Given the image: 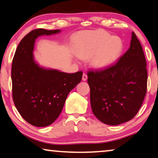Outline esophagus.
<instances>
[{"mask_svg":"<svg viewBox=\"0 0 158 158\" xmlns=\"http://www.w3.org/2000/svg\"><path fill=\"white\" fill-rule=\"evenodd\" d=\"M82 80L83 81H86L87 80V76L85 73H83L82 74Z\"/></svg>","mask_w":158,"mask_h":158,"instance_id":"1","label":"esophagus"}]
</instances>
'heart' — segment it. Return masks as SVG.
<instances>
[{
	"label": "heart",
	"instance_id": "1",
	"mask_svg": "<svg viewBox=\"0 0 158 158\" xmlns=\"http://www.w3.org/2000/svg\"><path fill=\"white\" fill-rule=\"evenodd\" d=\"M123 48L119 37L110 36L104 30L85 31L75 41L74 52L82 60L90 58V65L94 69H106L114 63Z\"/></svg>",
	"mask_w": 158,
	"mask_h": 158
}]
</instances>
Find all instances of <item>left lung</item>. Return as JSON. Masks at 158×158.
I'll return each mask as SVG.
<instances>
[{"mask_svg":"<svg viewBox=\"0 0 158 158\" xmlns=\"http://www.w3.org/2000/svg\"><path fill=\"white\" fill-rule=\"evenodd\" d=\"M87 76L92 110L99 121L116 126L132 119L143 102L148 81L144 52L135 33L116 64Z\"/></svg>","mask_w":158,"mask_h":158,"instance_id":"obj_1","label":"left lung"}]
</instances>
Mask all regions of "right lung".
<instances>
[{
    "label": "right lung",
    "instance_id": "add662e5",
    "mask_svg": "<svg viewBox=\"0 0 158 158\" xmlns=\"http://www.w3.org/2000/svg\"><path fill=\"white\" fill-rule=\"evenodd\" d=\"M60 30L37 29L19 44L12 64L13 98L24 119L37 127H47L59 117L69 93L81 81L82 72L68 73L40 66L35 60V41Z\"/></svg>",
    "mask_w": 158,
    "mask_h": 158
}]
</instances>
